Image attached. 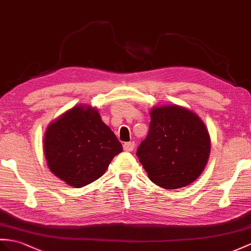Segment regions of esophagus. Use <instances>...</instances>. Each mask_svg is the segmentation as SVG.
Listing matches in <instances>:
<instances>
[{
  "instance_id": "34e87169",
  "label": "esophagus",
  "mask_w": 251,
  "mask_h": 251,
  "mask_svg": "<svg viewBox=\"0 0 251 251\" xmlns=\"http://www.w3.org/2000/svg\"><path fill=\"white\" fill-rule=\"evenodd\" d=\"M124 149L126 152H132L134 150V143H132V142L125 143L124 144Z\"/></svg>"
}]
</instances>
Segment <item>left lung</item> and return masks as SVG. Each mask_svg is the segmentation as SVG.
Returning <instances> with one entry per match:
<instances>
[{"label":"left lung","instance_id":"left-lung-1","mask_svg":"<svg viewBox=\"0 0 251 251\" xmlns=\"http://www.w3.org/2000/svg\"><path fill=\"white\" fill-rule=\"evenodd\" d=\"M147 137L136 154L156 185L176 189L191 184L209 160L211 139L198 116L178 105L156 106L150 112Z\"/></svg>","mask_w":251,"mask_h":251}]
</instances>
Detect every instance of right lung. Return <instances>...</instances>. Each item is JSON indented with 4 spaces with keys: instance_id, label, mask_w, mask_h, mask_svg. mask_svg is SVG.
<instances>
[{
    "instance_id": "1",
    "label": "right lung",
    "mask_w": 251,
    "mask_h": 251,
    "mask_svg": "<svg viewBox=\"0 0 251 251\" xmlns=\"http://www.w3.org/2000/svg\"><path fill=\"white\" fill-rule=\"evenodd\" d=\"M44 149L51 172L77 188L99 179L122 145L96 108L76 105L49 125Z\"/></svg>"
}]
</instances>
